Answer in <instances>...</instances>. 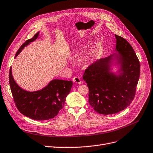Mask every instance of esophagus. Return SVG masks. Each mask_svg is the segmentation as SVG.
I'll list each match as a JSON object with an SVG mask.
<instances>
[{
	"instance_id": "34e87169",
	"label": "esophagus",
	"mask_w": 153,
	"mask_h": 153,
	"mask_svg": "<svg viewBox=\"0 0 153 153\" xmlns=\"http://www.w3.org/2000/svg\"><path fill=\"white\" fill-rule=\"evenodd\" d=\"M72 80H73V82H74L75 83L78 84H81L82 83L81 79L79 77H74V78H73Z\"/></svg>"
}]
</instances>
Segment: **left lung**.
I'll use <instances>...</instances> for the list:
<instances>
[{
	"mask_svg": "<svg viewBox=\"0 0 153 153\" xmlns=\"http://www.w3.org/2000/svg\"><path fill=\"white\" fill-rule=\"evenodd\" d=\"M114 53L97 60L85 70L82 78L89 88V102L99 114H112L131 104L140 75V64L131 44L115 35ZM118 66L116 72L112 66Z\"/></svg>",
	"mask_w": 153,
	"mask_h": 153,
	"instance_id": "1",
	"label": "left lung"
}]
</instances>
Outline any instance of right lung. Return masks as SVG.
<instances>
[{"mask_svg":"<svg viewBox=\"0 0 153 153\" xmlns=\"http://www.w3.org/2000/svg\"><path fill=\"white\" fill-rule=\"evenodd\" d=\"M39 35V32L32 39L26 41L17 51L15 58L25 47L35 41ZM9 84L18 110L32 119L42 121L54 118L58 114L64 107L65 98L72 86V82L55 79L42 89L30 92L22 89L16 83L12 76L10 67Z\"/></svg>","mask_w":153,"mask_h":153,"instance_id":"1","label":"right lung"}]
</instances>
